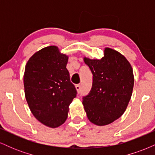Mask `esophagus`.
I'll return each mask as SVG.
<instances>
[{
  "mask_svg": "<svg viewBox=\"0 0 155 155\" xmlns=\"http://www.w3.org/2000/svg\"><path fill=\"white\" fill-rule=\"evenodd\" d=\"M75 87H76V90H77L78 93H79L80 91H81V86H80V84H76Z\"/></svg>",
  "mask_w": 155,
  "mask_h": 155,
  "instance_id": "1",
  "label": "esophagus"
}]
</instances>
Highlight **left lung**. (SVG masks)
Returning <instances> with one entry per match:
<instances>
[{
  "mask_svg": "<svg viewBox=\"0 0 155 155\" xmlns=\"http://www.w3.org/2000/svg\"><path fill=\"white\" fill-rule=\"evenodd\" d=\"M84 61L92 74V89L82 101L87 118L98 126L111 124L123 114L130 100L134 85L131 65L108 47L101 60L84 58Z\"/></svg>",
  "mask_w": 155,
  "mask_h": 155,
  "instance_id": "8db88e82",
  "label": "left lung"
}]
</instances>
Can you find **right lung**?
Wrapping results in <instances>:
<instances>
[{"label": "right lung", "instance_id": "1", "mask_svg": "<svg viewBox=\"0 0 155 155\" xmlns=\"http://www.w3.org/2000/svg\"><path fill=\"white\" fill-rule=\"evenodd\" d=\"M68 60L58 47L49 46L35 52L25 69L28 106L41 123L52 128L65 122L69 105L77 94L66 68Z\"/></svg>", "mask_w": 155, "mask_h": 155}]
</instances>
